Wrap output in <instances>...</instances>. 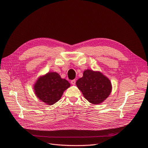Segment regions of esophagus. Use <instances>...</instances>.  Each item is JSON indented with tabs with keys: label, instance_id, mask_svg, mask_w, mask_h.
I'll return each mask as SVG.
<instances>
[{
	"label": "esophagus",
	"instance_id": "esophagus-1",
	"mask_svg": "<svg viewBox=\"0 0 148 148\" xmlns=\"http://www.w3.org/2000/svg\"><path fill=\"white\" fill-rule=\"evenodd\" d=\"M75 82H76L75 79H73V80H71V83L73 85H75Z\"/></svg>",
	"mask_w": 148,
	"mask_h": 148
}]
</instances>
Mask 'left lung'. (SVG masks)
I'll return each mask as SVG.
<instances>
[{
  "instance_id": "1",
  "label": "left lung",
  "mask_w": 148,
  "mask_h": 148,
  "mask_svg": "<svg viewBox=\"0 0 148 148\" xmlns=\"http://www.w3.org/2000/svg\"><path fill=\"white\" fill-rule=\"evenodd\" d=\"M76 85L90 103L98 104L109 97L112 91L110 79L100 71L85 70L83 77L79 78Z\"/></svg>"
}]
</instances>
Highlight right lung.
<instances>
[{
	"mask_svg": "<svg viewBox=\"0 0 148 148\" xmlns=\"http://www.w3.org/2000/svg\"><path fill=\"white\" fill-rule=\"evenodd\" d=\"M70 86L69 82L61 78L56 72H49L41 76L34 85L37 97L48 105H52L61 97L64 91Z\"/></svg>",
	"mask_w": 148,
	"mask_h": 148,
	"instance_id": "right-lung-1",
	"label": "right lung"
}]
</instances>
